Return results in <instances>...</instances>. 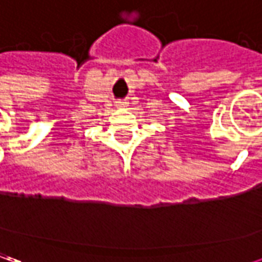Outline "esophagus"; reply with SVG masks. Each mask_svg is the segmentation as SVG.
I'll use <instances>...</instances> for the list:
<instances>
[{
  "mask_svg": "<svg viewBox=\"0 0 262 262\" xmlns=\"http://www.w3.org/2000/svg\"><path fill=\"white\" fill-rule=\"evenodd\" d=\"M116 108H127L129 106V102H125V101H116Z\"/></svg>",
  "mask_w": 262,
  "mask_h": 262,
  "instance_id": "1",
  "label": "esophagus"
}]
</instances>
